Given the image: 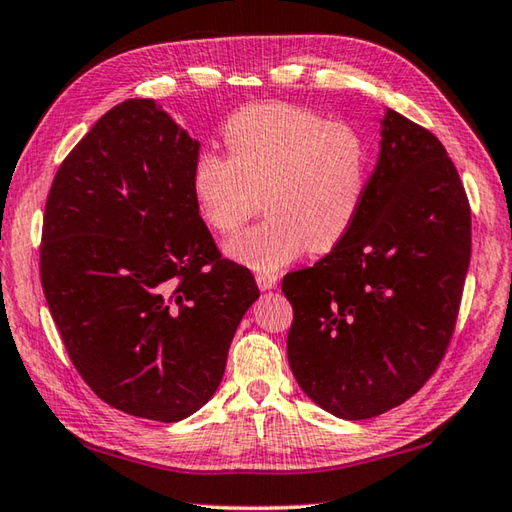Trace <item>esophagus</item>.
<instances>
[{
    "label": "esophagus",
    "instance_id": "esophagus-1",
    "mask_svg": "<svg viewBox=\"0 0 512 512\" xmlns=\"http://www.w3.org/2000/svg\"><path fill=\"white\" fill-rule=\"evenodd\" d=\"M256 283H258L260 289H263V292H267V289H274L276 287L278 276L276 274H258L256 276Z\"/></svg>",
    "mask_w": 512,
    "mask_h": 512
}]
</instances>
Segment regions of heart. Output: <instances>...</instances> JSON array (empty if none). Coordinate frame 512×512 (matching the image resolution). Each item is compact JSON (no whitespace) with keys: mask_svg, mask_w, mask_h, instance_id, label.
Wrapping results in <instances>:
<instances>
[{"mask_svg":"<svg viewBox=\"0 0 512 512\" xmlns=\"http://www.w3.org/2000/svg\"><path fill=\"white\" fill-rule=\"evenodd\" d=\"M229 156L200 151L191 194L218 234H234L260 209L267 218L227 243L238 263L276 272L307 247L332 249L359 216L370 178L368 147L354 129L301 106L252 104L231 115Z\"/></svg>","mask_w":512,"mask_h":512,"instance_id":"obj_1","label":"heart"}]
</instances>
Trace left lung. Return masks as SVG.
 I'll return each instance as SVG.
<instances>
[{"mask_svg":"<svg viewBox=\"0 0 512 512\" xmlns=\"http://www.w3.org/2000/svg\"><path fill=\"white\" fill-rule=\"evenodd\" d=\"M359 216L314 267L283 278L287 361L318 408L372 419L410 399L455 330L470 263V207L443 144L401 113L379 120Z\"/></svg>","mask_w":512,"mask_h":512,"instance_id":"1","label":"left lung"}]
</instances>
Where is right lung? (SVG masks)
I'll return each instance as SVG.
<instances>
[{"label":"right lung","mask_w":512,"mask_h":512,"mask_svg":"<svg viewBox=\"0 0 512 512\" xmlns=\"http://www.w3.org/2000/svg\"><path fill=\"white\" fill-rule=\"evenodd\" d=\"M200 142L156 100L93 124L48 191L40 272L75 370L109 406L173 423L214 397L260 296L191 194Z\"/></svg>","instance_id":"right-lung-1"}]
</instances>
